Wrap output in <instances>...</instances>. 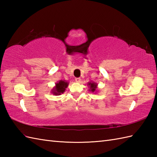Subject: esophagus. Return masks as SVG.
Wrapping results in <instances>:
<instances>
[{
	"label": "esophagus",
	"mask_w": 157,
	"mask_h": 157,
	"mask_svg": "<svg viewBox=\"0 0 157 157\" xmlns=\"http://www.w3.org/2000/svg\"><path fill=\"white\" fill-rule=\"evenodd\" d=\"M75 82H76L77 83H79V82H80V81H81V79L79 78H76L75 79Z\"/></svg>",
	"instance_id": "34e87169"
}]
</instances>
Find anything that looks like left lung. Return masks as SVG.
Segmentation results:
<instances>
[{"mask_svg": "<svg viewBox=\"0 0 157 157\" xmlns=\"http://www.w3.org/2000/svg\"><path fill=\"white\" fill-rule=\"evenodd\" d=\"M88 87L90 88V89L88 90L89 91H90L92 92H96L97 91V88H98V84L94 82H90L88 83Z\"/></svg>", "mask_w": 157, "mask_h": 157, "instance_id": "left-lung-1", "label": "left lung"}]
</instances>
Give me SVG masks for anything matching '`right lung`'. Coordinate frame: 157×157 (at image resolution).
I'll return each instance as SVG.
<instances>
[{"instance_id":"add662e5","label":"right lung","mask_w":157,"mask_h":157,"mask_svg":"<svg viewBox=\"0 0 157 157\" xmlns=\"http://www.w3.org/2000/svg\"><path fill=\"white\" fill-rule=\"evenodd\" d=\"M69 82L65 80H59L55 84V86L51 90V93L53 95H61L65 91L66 88L68 87Z\"/></svg>"}]
</instances>
